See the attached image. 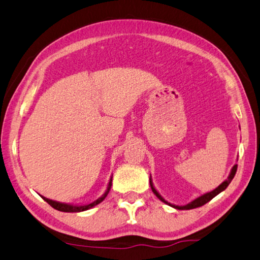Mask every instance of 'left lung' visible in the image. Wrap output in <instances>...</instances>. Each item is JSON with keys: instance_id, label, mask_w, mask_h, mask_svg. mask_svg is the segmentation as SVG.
I'll list each match as a JSON object with an SVG mask.
<instances>
[{"instance_id": "obj_1", "label": "left lung", "mask_w": 260, "mask_h": 260, "mask_svg": "<svg viewBox=\"0 0 260 260\" xmlns=\"http://www.w3.org/2000/svg\"><path fill=\"white\" fill-rule=\"evenodd\" d=\"M237 168H238V165H235V166L232 167L231 172H230V175H229L228 179L223 181L222 184H221L220 186H218V187H216L214 190H212V191H210V192H206V194H204V195H202V196H200V197L195 198L194 201H191L190 203H188V204H186V205H181V206H179V205H174V204H170L169 202H167V201L165 200V198L162 197V196L159 194V192H157V190L155 189V188H154V186H153V182H152L151 176H150V185H151V189H152V191L154 192V195H155L157 198H159V200H160L161 202L166 203V204L170 205L171 207L177 208V210H191V208H196V207L203 206L204 204H206L207 202H210L211 200H213V198H214L216 195L220 194L221 191L225 190V188H226L229 185H230V182L232 181L233 177H235V175H236V172H237Z\"/></svg>"}]
</instances>
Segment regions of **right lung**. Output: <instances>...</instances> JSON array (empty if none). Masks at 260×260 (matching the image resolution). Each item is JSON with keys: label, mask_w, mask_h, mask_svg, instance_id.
I'll return each mask as SVG.
<instances>
[{"label": "right lung", "mask_w": 260, "mask_h": 260, "mask_svg": "<svg viewBox=\"0 0 260 260\" xmlns=\"http://www.w3.org/2000/svg\"><path fill=\"white\" fill-rule=\"evenodd\" d=\"M111 181H113V177L110 178L109 184H108V187H107V189H106V191L104 192V195L101 196V197H99L98 200H95L94 202L90 203V204H85V205H73V204H66V203H60V202L52 201V200H49V198H46V197H44V196H42V197L44 198V201H45V202H47L50 206L54 207L55 210H57V211H60V212H68V213H78V212H83V211H86V210H90V208H92V207H93V206H95V205H98L99 203H101V202H103V201L105 200L106 196L108 195V192H109V190H110V188H111Z\"/></svg>", "instance_id": "add662e5"}]
</instances>
